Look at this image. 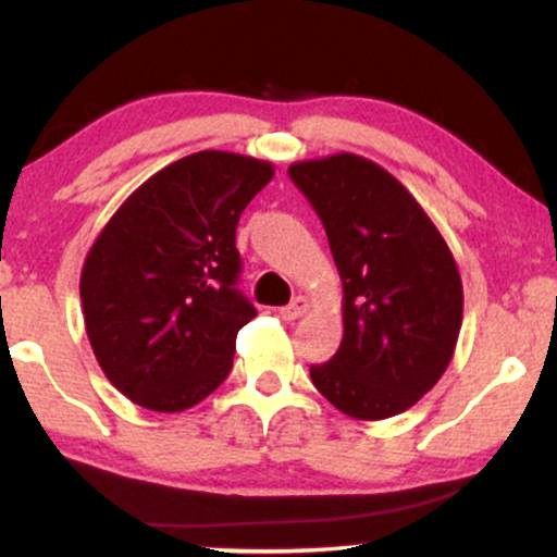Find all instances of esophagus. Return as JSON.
Wrapping results in <instances>:
<instances>
[{
    "label": "esophagus",
    "instance_id": "esophagus-1",
    "mask_svg": "<svg viewBox=\"0 0 557 557\" xmlns=\"http://www.w3.org/2000/svg\"><path fill=\"white\" fill-rule=\"evenodd\" d=\"M306 311H309V298L298 296V298H293L290 304H287V306H283V309H280L277 314L283 317L285 322H293V319H300V317H304Z\"/></svg>",
    "mask_w": 557,
    "mask_h": 557
}]
</instances>
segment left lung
Segmentation results:
<instances>
[{"label": "left lung", "instance_id": "left-lung-1", "mask_svg": "<svg viewBox=\"0 0 557 557\" xmlns=\"http://www.w3.org/2000/svg\"><path fill=\"white\" fill-rule=\"evenodd\" d=\"M287 175L322 220L343 280V343L327 363H311V382L354 419L403 413L437 385L456 350V259L417 198L369 159H311Z\"/></svg>", "mask_w": 557, "mask_h": 557}]
</instances>
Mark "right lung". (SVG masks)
I'll return each mask as SVG.
<instances>
[{"instance_id": "1", "label": "right lung", "mask_w": 557, "mask_h": 557, "mask_svg": "<svg viewBox=\"0 0 557 557\" xmlns=\"http://www.w3.org/2000/svg\"><path fill=\"white\" fill-rule=\"evenodd\" d=\"M274 168L198 151L151 175L101 230L81 304L107 380L138 406H196L233 369L235 337L257 309L238 290L235 227Z\"/></svg>"}]
</instances>
